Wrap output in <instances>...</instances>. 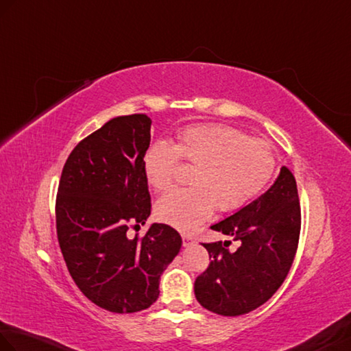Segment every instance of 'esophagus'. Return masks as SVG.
<instances>
[{"mask_svg": "<svg viewBox=\"0 0 351 351\" xmlns=\"http://www.w3.org/2000/svg\"><path fill=\"white\" fill-rule=\"evenodd\" d=\"M194 242V238L191 234H189V233H182V243H184V247H189V245H191V243Z\"/></svg>", "mask_w": 351, "mask_h": 351, "instance_id": "obj_1", "label": "esophagus"}]
</instances>
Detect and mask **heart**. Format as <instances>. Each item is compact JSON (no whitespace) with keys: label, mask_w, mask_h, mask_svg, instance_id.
Returning <instances> with one entry per match:
<instances>
[{"label":"heart","mask_w":351,"mask_h":351,"mask_svg":"<svg viewBox=\"0 0 351 351\" xmlns=\"http://www.w3.org/2000/svg\"><path fill=\"white\" fill-rule=\"evenodd\" d=\"M181 161L195 170L191 189L161 197L156 215L179 230H193L215 209L233 213L250 203L271 181L276 160L271 143L251 138L229 125H191L178 133L175 145L158 141L143 156L146 182L156 191L173 185Z\"/></svg>","instance_id":"1"}]
</instances>
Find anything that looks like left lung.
Masks as SVG:
<instances>
[{"instance_id":"1","label":"left lung","mask_w":351,"mask_h":351,"mask_svg":"<svg viewBox=\"0 0 351 351\" xmlns=\"http://www.w3.org/2000/svg\"><path fill=\"white\" fill-rule=\"evenodd\" d=\"M210 229L233 236L239 247L230 251V241L203 243L210 263L195 278V299L227 317L263 305L286 280L298 251L300 203L295 176L281 167L265 194Z\"/></svg>"}]
</instances>
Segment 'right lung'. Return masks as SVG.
<instances>
[{
  "mask_svg": "<svg viewBox=\"0 0 351 351\" xmlns=\"http://www.w3.org/2000/svg\"><path fill=\"white\" fill-rule=\"evenodd\" d=\"M149 142L145 113L113 118L75 146L60 179L55 215L65 265L79 290L110 313L156 302L160 276L182 245L167 224L128 238L151 214L142 165Z\"/></svg>",
  "mask_w": 351,
  "mask_h": 351,
  "instance_id": "obj_1",
  "label": "right lung"
}]
</instances>
